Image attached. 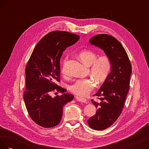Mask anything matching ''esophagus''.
<instances>
[{
	"instance_id": "esophagus-1",
	"label": "esophagus",
	"mask_w": 149,
	"mask_h": 149,
	"mask_svg": "<svg viewBox=\"0 0 149 149\" xmlns=\"http://www.w3.org/2000/svg\"><path fill=\"white\" fill-rule=\"evenodd\" d=\"M76 100H77L78 101H81V102H86L87 101L86 99V98L81 97H79V96H76Z\"/></svg>"
}]
</instances>
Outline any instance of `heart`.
<instances>
[{"instance_id": "b5f03b06", "label": "heart", "mask_w": 149, "mask_h": 149, "mask_svg": "<svg viewBox=\"0 0 149 149\" xmlns=\"http://www.w3.org/2000/svg\"><path fill=\"white\" fill-rule=\"evenodd\" d=\"M97 53L90 49H86L81 52L79 54V58L83 63L89 66V72L92 77L99 84L102 83L109 75L111 63L109 57L103 54L97 57ZM61 72L63 74H66V63L63 65ZM95 82L91 78L79 79L75 81L70 86L71 93L78 96H85L95 87Z\"/></svg>"}]
</instances>
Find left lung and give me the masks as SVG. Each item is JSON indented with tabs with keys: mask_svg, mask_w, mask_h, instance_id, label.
<instances>
[{
	"mask_svg": "<svg viewBox=\"0 0 149 149\" xmlns=\"http://www.w3.org/2000/svg\"><path fill=\"white\" fill-rule=\"evenodd\" d=\"M89 43L104 50L111 63V73L94 95L99 101L91 100L97 108L96 113L88 120L91 129L102 130L113 124L123 111L129 90L132 66L124 48L112 36L99 34L90 39Z\"/></svg>",
	"mask_w": 149,
	"mask_h": 149,
	"instance_id": "left-lung-1",
	"label": "left lung"
}]
</instances>
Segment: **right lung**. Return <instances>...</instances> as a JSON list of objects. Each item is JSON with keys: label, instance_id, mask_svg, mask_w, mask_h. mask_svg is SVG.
I'll return each instance as SVG.
<instances>
[{"label": "right lung", "instance_id": "add662e5", "mask_svg": "<svg viewBox=\"0 0 149 149\" xmlns=\"http://www.w3.org/2000/svg\"><path fill=\"white\" fill-rule=\"evenodd\" d=\"M79 38V35L65 31L49 32L37 44L26 64L24 100L31 119L43 127H53L59 124L63 106L74 98L65 93L66 89L57 82L60 81L63 52ZM53 91L63 94L52 98L50 94Z\"/></svg>", "mask_w": 149, "mask_h": 149}]
</instances>
